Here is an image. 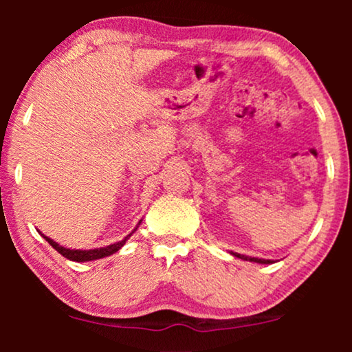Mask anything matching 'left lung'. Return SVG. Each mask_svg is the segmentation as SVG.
Here are the masks:
<instances>
[{
	"mask_svg": "<svg viewBox=\"0 0 352 352\" xmlns=\"http://www.w3.org/2000/svg\"><path fill=\"white\" fill-rule=\"evenodd\" d=\"M234 254L235 258H240V259H243V261H252V263H259V264H272L274 261L272 259H261V258H252V256H247V254H240V253H234V252H230Z\"/></svg>",
	"mask_w": 352,
	"mask_h": 352,
	"instance_id": "1",
	"label": "left lung"
}]
</instances>
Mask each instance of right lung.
I'll use <instances>...</instances> for the list:
<instances>
[{"mask_svg": "<svg viewBox=\"0 0 352 352\" xmlns=\"http://www.w3.org/2000/svg\"><path fill=\"white\" fill-rule=\"evenodd\" d=\"M139 224H141V221H139ZM136 229H138V226H136ZM136 229H134L133 232H136ZM38 232H40V230H38ZM131 234H128L126 237H124L123 240H120V242H117V243H112V245H109V247H102V248H94V250H72V248H65V247H60V245L57 243V242H54V240H52V239L46 237L45 234H41V235H43V239H45L46 242L50 243L51 247L56 250V252H59L62 254V256H65L67 259H70V261L85 263V261H94V259H100V258L110 256V254L117 253L118 250L122 248L124 243H126V240L131 237Z\"/></svg>", "mask_w": 352, "mask_h": 352, "instance_id": "add662e5", "label": "right lung"}]
</instances>
